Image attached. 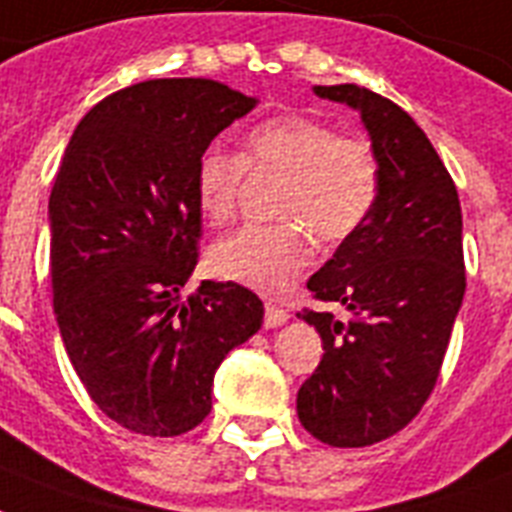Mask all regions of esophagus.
<instances>
[{"instance_id": "obj_1", "label": "esophagus", "mask_w": 512, "mask_h": 512, "mask_svg": "<svg viewBox=\"0 0 512 512\" xmlns=\"http://www.w3.org/2000/svg\"><path fill=\"white\" fill-rule=\"evenodd\" d=\"M286 321H289V313H286L284 307L273 305V302L265 305V328H278L284 326Z\"/></svg>"}]
</instances>
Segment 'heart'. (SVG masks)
I'll return each instance as SVG.
<instances>
[{
  "label": "heart",
  "instance_id": "heart-1",
  "mask_svg": "<svg viewBox=\"0 0 512 512\" xmlns=\"http://www.w3.org/2000/svg\"><path fill=\"white\" fill-rule=\"evenodd\" d=\"M247 165L284 176L273 213L281 223L236 228L210 249L215 276L276 294L310 260L315 242L339 244L363 226L378 197V162L360 139H344L305 115H281L255 126L244 157L210 147L197 160L194 194L207 223L231 218Z\"/></svg>",
  "mask_w": 512,
  "mask_h": 512
}]
</instances>
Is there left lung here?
Segmentation results:
<instances>
[{
    "instance_id": "obj_1",
    "label": "left lung",
    "mask_w": 512,
    "mask_h": 512,
    "mask_svg": "<svg viewBox=\"0 0 512 512\" xmlns=\"http://www.w3.org/2000/svg\"><path fill=\"white\" fill-rule=\"evenodd\" d=\"M313 91L360 112L378 197L307 281L350 315L299 313L321 334L323 357L299 386L297 415L323 444L368 447L405 429L434 389L465 294L463 213L444 162L402 107L355 83Z\"/></svg>"
}]
</instances>
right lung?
<instances>
[{
    "label": "right lung",
    "instance_id": "1",
    "mask_svg": "<svg viewBox=\"0 0 512 512\" xmlns=\"http://www.w3.org/2000/svg\"><path fill=\"white\" fill-rule=\"evenodd\" d=\"M257 107L207 78H157L91 107L49 197L54 318L81 384L144 436L205 421L228 352L263 323L239 284L202 281L194 170L210 141Z\"/></svg>",
    "mask_w": 512,
    "mask_h": 512
}]
</instances>
